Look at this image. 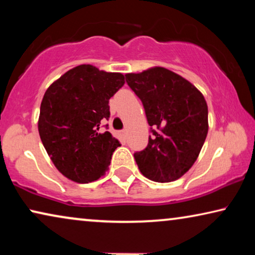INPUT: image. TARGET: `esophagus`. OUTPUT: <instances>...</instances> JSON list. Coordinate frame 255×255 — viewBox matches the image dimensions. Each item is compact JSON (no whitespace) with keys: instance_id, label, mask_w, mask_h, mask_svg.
<instances>
[{"instance_id":"1","label":"esophagus","mask_w":255,"mask_h":255,"mask_svg":"<svg viewBox=\"0 0 255 255\" xmlns=\"http://www.w3.org/2000/svg\"><path fill=\"white\" fill-rule=\"evenodd\" d=\"M127 134H128V131L127 130H123V131L121 132V135H122V138H123V139L127 138Z\"/></svg>"}]
</instances>
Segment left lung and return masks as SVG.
Returning a JSON list of instances; mask_svg holds the SVG:
<instances>
[{"instance_id":"obj_1","label":"left lung","mask_w":255,"mask_h":255,"mask_svg":"<svg viewBox=\"0 0 255 255\" xmlns=\"http://www.w3.org/2000/svg\"><path fill=\"white\" fill-rule=\"evenodd\" d=\"M141 100L153 137L134 153L142 175L155 182H172L191 168L207 138L208 104L203 94L182 76L165 67L125 74Z\"/></svg>"}]
</instances>
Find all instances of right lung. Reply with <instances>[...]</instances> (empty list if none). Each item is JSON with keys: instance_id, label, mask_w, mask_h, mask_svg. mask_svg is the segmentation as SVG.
Masks as SVG:
<instances>
[{"instance_id": "1", "label": "right lung", "mask_w": 255, "mask_h": 255, "mask_svg": "<svg viewBox=\"0 0 255 255\" xmlns=\"http://www.w3.org/2000/svg\"><path fill=\"white\" fill-rule=\"evenodd\" d=\"M122 73L79 65L52 83L44 94L38 131L48 156L59 172L78 183L103 176L118 146L100 125L110 116L109 100L124 86Z\"/></svg>"}]
</instances>
